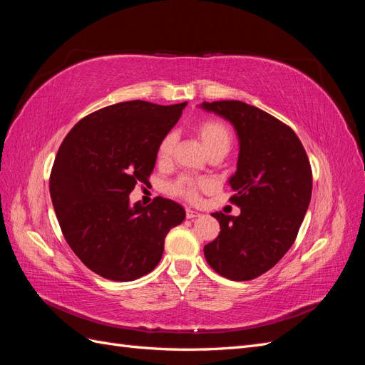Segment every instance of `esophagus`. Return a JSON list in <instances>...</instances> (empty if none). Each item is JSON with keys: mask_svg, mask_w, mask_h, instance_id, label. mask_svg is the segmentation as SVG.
<instances>
[{"mask_svg": "<svg viewBox=\"0 0 365 365\" xmlns=\"http://www.w3.org/2000/svg\"><path fill=\"white\" fill-rule=\"evenodd\" d=\"M197 216H200V213L195 212V210H192V208L185 210V217L187 219H193V217H197Z\"/></svg>", "mask_w": 365, "mask_h": 365, "instance_id": "34e87169", "label": "esophagus"}]
</instances>
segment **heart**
Here are the masks:
<instances>
[{"instance_id": "b5f03b06", "label": "heart", "mask_w": 365, "mask_h": 365, "mask_svg": "<svg viewBox=\"0 0 365 365\" xmlns=\"http://www.w3.org/2000/svg\"><path fill=\"white\" fill-rule=\"evenodd\" d=\"M195 132L196 135L200 137L201 143L207 152L212 155V153L216 152H222L227 153L233 145V134H231L230 128L224 123V121L216 120V118H205L197 121L195 125ZM175 134L169 132L165 134L160 145L157 148V161L160 164L168 163L170 160V155L175 148ZM212 187V182L207 180H196L190 178V176H181L176 181H173L169 185V192L175 196L182 197V200L189 201V202H196L200 200V196L204 190H208Z\"/></svg>"}]
</instances>
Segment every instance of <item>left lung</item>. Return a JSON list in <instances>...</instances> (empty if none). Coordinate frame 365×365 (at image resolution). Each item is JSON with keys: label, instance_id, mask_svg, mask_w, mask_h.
I'll list each match as a JSON object with an SVG mask.
<instances>
[{"label": "left lung", "instance_id": "left-lung-1", "mask_svg": "<svg viewBox=\"0 0 365 365\" xmlns=\"http://www.w3.org/2000/svg\"><path fill=\"white\" fill-rule=\"evenodd\" d=\"M227 118L239 137L237 170L230 201L239 216L212 213L219 236L204 247L210 267L247 282L269 271L292 247L312 195V169L295 132L279 118L239 101L204 102Z\"/></svg>", "mask_w": 365, "mask_h": 365}]
</instances>
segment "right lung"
Wrapping results in <instances>:
<instances>
[{"instance_id": "right-lung-1", "label": "right lung", "mask_w": 365, "mask_h": 365, "mask_svg": "<svg viewBox=\"0 0 365 365\" xmlns=\"http://www.w3.org/2000/svg\"><path fill=\"white\" fill-rule=\"evenodd\" d=\"M185 105H109L77 121L62 141L50 175L51 202L70 248L103 279L149 274L170 228L185 217L180 204L161 196L129 205L135 185L149 184L160 141Z\"/></svg>"}]
</instances>
